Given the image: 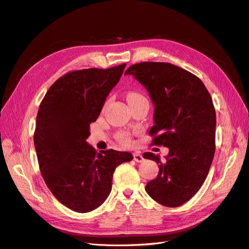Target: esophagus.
Wrapping results in <instances>:
<instances>
[{"mask_svg":"<svg viewBox=\"0 0 249 249\" xmlns=\"http://www.w3.org/2000/svg\"><path fill=\"white\" fill-rule=\"evenodd\" d=\"M133 157H134V160L136 161V162H138V163L143 162V160H144V159H143V157L139 153H134Z\"/></svg>","mask_w":249,"mask_h":249,"instance_id":"obj_1","label":"esophagus"}]
</instances>
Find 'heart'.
<instances>
[{
    "label": "heart",
    "instance_id": "heart-1",
    "mask_svg": "<svg viewBox=\"0 0 249 249\" xmlns=\"http://www.w3.org/2000/svg\"><path fill=\"white\" fill-rule=\"evenodd\" d=\"M140 99H144V96H143L139 92H134L133 91V92H129V93L126 94V100H127V102H129V103L134 102V101H137V100H140ZM116 138H117V140L119 142H122L123 144H124V145H130L131 143H132L131 135L127 134V133H124V132L117 134Z\"/></svg>",
    "mask_w": 249,
    "mask_h": 249
}]
</instances>
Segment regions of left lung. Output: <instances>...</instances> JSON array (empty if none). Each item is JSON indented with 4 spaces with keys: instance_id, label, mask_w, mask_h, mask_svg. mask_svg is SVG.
<instances>
[{
    "instance_id": "8db88e82",
    "label": "left lung",
    "mask_w": 249,
    "mask_h": 249,
    "mask_svg": "<svg viewBox=\"0 0 249 249\" xmlns=\"http://www.w3.org/2000/svg\"><path fill=\"white\" fill-rule=\"evenodd\" d=\"M124 74H132L144 86L155 105L152 144L169 148L163 161L153 153L143 154L144 159L159 164V173L145 190L161 205L178 207L200 189L213 161L216 113L212 97L199 78L171 63L133 64Z\"/></svg>"
}]
</instances>
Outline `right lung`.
I'll use <instances>...</instances> for the list:
<instances>
[{"mask_svg":"<svg viewBox=\"0 0 249 249\" xmlns=\"http://www.w3.org/2000/svg\"><path fill=\"white\" fill-rule=\"evenodd\" d=\"M125 63L110 69L73 71L48 90L36 117L34 145L41 176L69 209L87 213L107 199L115 168L133 160L127 152L99 154L86 139Z\"/></svg>","mask_w":249,"mask_h":249,"instance_id":"1","label":"right lung"}]
</instances>
